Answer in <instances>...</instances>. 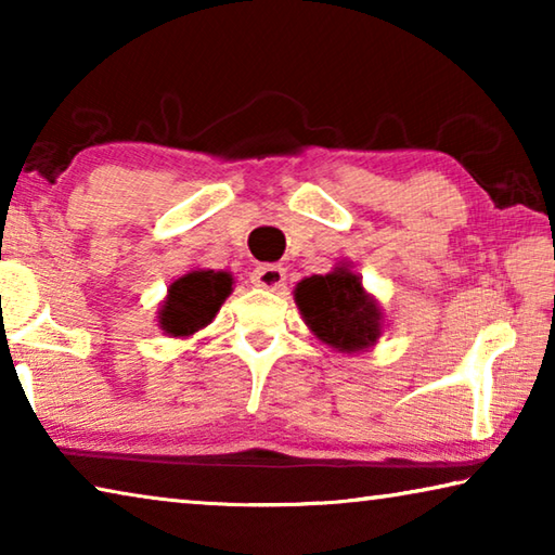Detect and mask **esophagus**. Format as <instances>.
<instances>
[{"mask_svg": "<svg viewBox=\"0 0 555 555\" xmlns=\"http://www.w3.org/2000/svg\"><path fill=\"white\" fill-rule=\"evenodd\" d=\"M251 284L259 288H269L276 291L286 284V271L279 264H261L255 271H251Z\"/></svg>", "mask_w": 555, "mask_h": 555, "instance_id": "1", "label": "esophagus"}]
</instances>
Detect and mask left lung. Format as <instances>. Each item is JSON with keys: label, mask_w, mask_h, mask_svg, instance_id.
<instances>
[{"label": "left lung", "mask_w": 555, "mask_h": 555, "mask_svg": "<svg viewBox=\"0 0 555 555\" xmlns=\"http://www.w3.org/2000/svg\"><path fill=\"white\" fill-rule=\"evenodd\" d=\"M294 296L311 333L337 352H364L379 340L384 315L350 264L304 279Z\"/></svg>", "instance_id": "left-lung-1"}]
</instances>
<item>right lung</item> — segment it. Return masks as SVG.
<instances>
[{
	"label": "right lung",
	"mask_w": 555,
	"mask_h": 555,
	"mask_svg": "<svg viewBox=\"0 0 555 555\" xmlns=\"http://www.w3.org/2000/svg\"><path fill=\"white\" fill-rule=\"evenodd\" d=\"M232 291L228 271H188L168 286V296L158 311V325L171 337H188L212 323Z\"/></svg>",
	"instance_id": "1"
}]
</instances>
